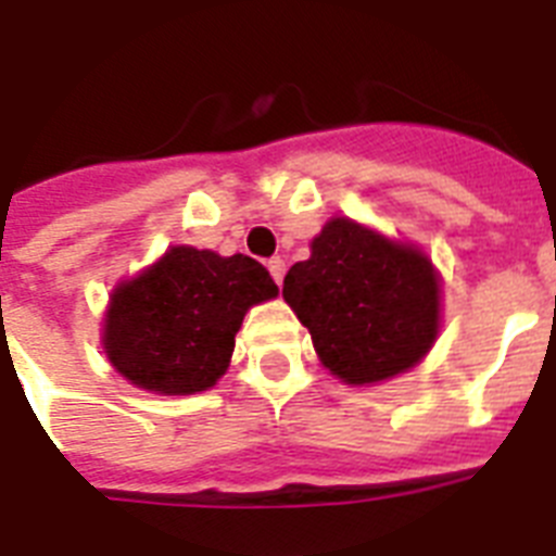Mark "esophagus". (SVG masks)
<instances>
[{
  "mask_svg": "<svg viewBox=\"0 0 556 556\" xmlns=\"http://www.w3.org/2000/svg\"><path fill=\"white\" fill-rule=\"evenodd\" d=\"M268 270H270V277H274V282H277V286H282V277H286V263H282L279 256H274V260H268Z\"/></svg>",
  "mask_w": 556,
  "mask_h": 556,
  "instance_id": "esophagus-1",
  "label": "esophagus"
}]
</instances>
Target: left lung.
<instances>
[{
  "label": "left lung",
  "instance_id": "obj_1",
  "mask_svg": "<svg viewBox=\"0 0 556 556\" xmlns=\"http://www.w3.org/2000/svg\"><path fill=\"white\" fill-rule=\"evenodd\" d=\"M282 296L319 363L349 386L408 371L440 333V274L419 248L337 216L291 265Z\"/></svg>",
  "mask_w": 556,
  "mask_h": 556
}]
</instances>
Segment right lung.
<instances>
[{
	"mask_svg": "<svg viewBox=\"0 0 556 556\" xmlns=\"http://www.w3.org/2000/svg\"><path fill=\"white\" fill-rule=\"evenodd\" d=\"M277 293L268 270L251 256L174 245L114 288L102 345L111 365L137 388L197 394L228 371L248 308Z\"/></svg>",
	"mask_w": 556,
	"mask_h": 556,
	"instance_id": "right-lung-1",
	"label": "right lung"
}]
</instances>
